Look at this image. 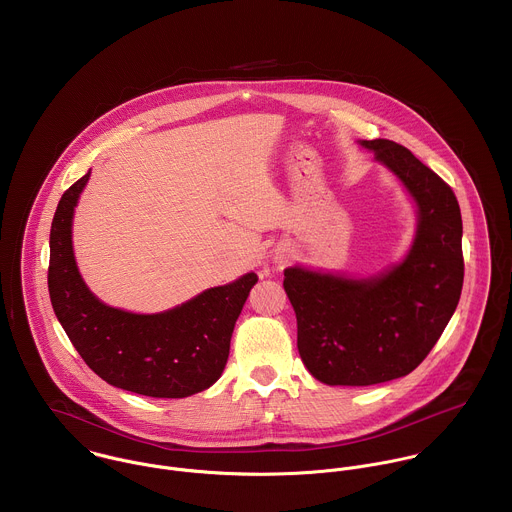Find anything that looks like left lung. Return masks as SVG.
Returning <instances> with one entry per match:
<instances>
[{
    "mask_svg": "<svg viewBox=\"0 0 512 512\" xmlns=\"http://www.w3.org/2000/svg\"><path fill=\"white\" fill-rule=\"evenodd\" d=\"M361 146L372 149L418 203V232L406 260L378 278L284 270L299 357L331 386H368L410 374L438 343L463 288V224L451 187L396 142L365 140Z\"/></svg>",
    "mask_w": 512,
    "mask_h": 512,
    "instance_id": "1",
    "label": "left lung"
}]
</instances>
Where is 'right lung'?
Wrapping results in <instances>:
<instances>
[{"instance_id":"add662e5","label":"right lung","mask_w":512,"mask_h":512,"mask_svg":"<svg viewBox=\"0 0 512 512\" xmlns=\"http://www.w3.org/2000/svg\"><path fill=\"white\" fill-rule=\"evenodd\" d=\"M90 171L71 185L51 224L49 295L57 319L82 361L112 386L151 396L185 398L219 380L254 272L211 288L155 315H136L96 299L74 262L73 211Z\"/></svg>"}]
</instances>
